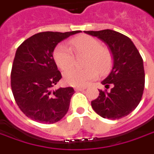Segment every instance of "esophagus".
Wrapping results in <instances>:
<instances>
[{
    "label": "esophagus",
    "instance_id": "esophagus-1",
    "mask_svg": "<svg viewBox=\"0 0 154 154\" xmlns=\"http://www.w3.org/2000/svg\"><path fill=\"white\" fill-rule=\"evenodd\" d=\"M86 88L85 87H75V90L76 91H84V90H85Z\"/></svg>",
    "mask_w": 154,
    "mask_h": 154
}]
</instances>
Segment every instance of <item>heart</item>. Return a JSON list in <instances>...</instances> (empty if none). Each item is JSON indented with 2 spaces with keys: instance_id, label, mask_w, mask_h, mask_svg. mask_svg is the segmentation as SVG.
Returning <instances> with one entry per match:
<instances>
[{
  "instance_id": "1",
  "label": "heart",
  "mask_w": 154,
  "mask_h": 154,
  "mask_svg": "<svg viewBox=\"0 0 154 154\" xmlns=\"http://www.w3.org/2000/svg\"><path fill=\"white\" fill-rule=\"evenodd\" d=\"M69 45L77 55L86 54L83 70L71 69L64 72V82L72 86L81 87L97 78L98 71L106 74L112 65V54L107 48L101 46L97 38L88 35H81L70 39ZM54 58L57 65L62 70H66L72 66L74 55L69 47L59 44L54 52Z\"/></svg>"
}]
</instances>
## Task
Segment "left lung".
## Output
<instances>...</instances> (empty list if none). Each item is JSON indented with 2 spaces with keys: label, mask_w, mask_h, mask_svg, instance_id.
<instances>
[{
  "label": "left lung",
  "mask_w": 154,
  "mask_h": 154,
  "mask_svg": "<svg viewBox=\"0 0 154 154\" xmlns=\"http://www.w3.org/2000/svg\"><path fill=\"white\" fill-rule=\"evenodd\" d=\"M106 43L113 56L111 73L101 81L113 87L110 92L100 90L99 96L91 101L93 110L103 118L120 119L130 114L141 101L145 85L143 61L128 37L116 31H85Z\"/></svg>",
  "instance_id": "obj_1"
}]
</instances>
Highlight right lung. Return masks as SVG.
Returning a JSON list of instances; mask_svg holds the SVG:
<instances>
[{
    "instance_id": "right-lung-1",
    "label": "right lung",
    "mask_w": 154,
    "mask_h": 154,
    "mask_svg": "<svg viewBox=\"0 0 154 154\" xmlns=\"http://www.w3.org/2000/svg\"><path fill=\"white\" fill-rule=\"evenodd\" d=\"M80 32H39L17 49L11 86L16 102L27 117L40 123L52 124L66 115L75 91L72 87L53 90L62 78L53 54L58 43Z\"/></svg>"
}]
</instances>
